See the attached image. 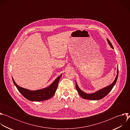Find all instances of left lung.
<instances>
[{
  "label": "left lung",
  "mask_w": 130,
  "mask_h": 130,
  "mask_svg": "<svg viewBox=\"0 0 130 130\" xmlns=\"http://www.w3.org/2000/svg\"><path fill=\"white\" fill-rule=\"evenodd\" d=\"M108 43L109 44V45H110V46L112 47V48L114 49L112 43H110V42L108 40V39H107ZM118 68L117 70V74L116 77L114 80V81L113 82V83L110 84V85L103 88L97 91H96L95 93L93 94H86L85 92H83V91H82L79 87H78L77 83L76 84V89L78 91V92H79V95H80V96L85 99H88V100H100L103 98H104L105 96H106L109 92L111 91V90L112 89V88H113L114 86L115 85V84L116 83L117 78H118Z\"/></svg>",
  "instance_id": "left-lung-1"
}]
</instances>
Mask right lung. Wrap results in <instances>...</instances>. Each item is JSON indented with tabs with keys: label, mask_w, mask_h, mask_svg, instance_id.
I'll list each match as a JSON object with an SVG mask.
<instances>
[{
	"label": "right lung",
	"mask_w": 130,
	"mask_h": 130,
	"mask_svg": "<svg viewBox=\"0 0 130 130\" xmlns=\"http://www.w3.org/2000/svg\"><path fill=\"white\" fill-rule=\"evenodd\" d=\"M61 76L62 75L55 79L49 86L44 89L34 91L30 90L19 86L16 84L13 78L12 80L18 90L27 99L32 101H42L50 99L55 94Z\"/></svg>",
	"instance_id": "right-lung-1"
}]
</instances>
